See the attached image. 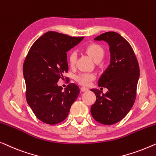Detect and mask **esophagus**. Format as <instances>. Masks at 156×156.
<instances>
[{
	"label": "esophagus",
	"instance_id": "obj_1",
	"mask_svg": "<svg viewBox=\"0 0 156 156\" xmlns=\"http://www.w3.org/2000/svg\"><path fill=\"white\" fill-rule=\"evenodd\" d=\"M80 90H81V91H82V92H87V91L89 90V89L87 88V87H82L80 88Z\"/></svg>",
	"mask_w": 156,
	"mask_h": 156
}]
</instances>
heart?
I'll list each match as a JSON object with an SVG mask.
<instances>
[{
  "label": "heart",
  "instance_id": "1",
  "mask_svg": "<svg viewBox=\"0 0 156 156\" xmlns=\"http://www.w3.org/2000/svg\"><path fill=\"white\" fill-rule=\"evenodd\" d=\"M85 51L87 54L93 59L95 62H99L102 60L103 56H104L105 51L103 48L100 45L98 44H90L85 47ZM76 58H77V53L76 51H71L69 54L68 57V61H69V65L71 66H74L76 62ZM76 80L80 85L87 86L90 84L91 82L95 79V76L92 73H83L78 74L76 76Z\"/></svg>",
  "mask_w": 156,
  "mask_h": 156
}]
</instances>
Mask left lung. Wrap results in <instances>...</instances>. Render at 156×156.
Wrapping results in <instances>:
<instances>
[{
	"instance_id": "obj_1",
	"label": "left lung",
	"mask_w": 156,
	"mask_h": 156,
	"mask_svg": "<svg viewBox=\"0 0 156 156\" xmlns=\"http://www.w3.org/2000/svg\"><path fill=\"white\" fill-rule=\"evenodd\" d=\"M95 40L108 44L110 63L98 80V86L106 87L107 93L101 95L100 90H90L96 95L90 112L95 121L111 125L124 119L133 107L140 76L139 66L130 44L117 32H105Z\"/></svg>"
}]
</instances>
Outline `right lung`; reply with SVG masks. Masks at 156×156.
Returning <instances> with one entry per match:
<instances>
[{
    "label": "right lung",
    "mask_w": 156,
    "mask_h": 156,
    "mask_svg": "<svg viewBox=\"0 0 156 156\" xmlns=\"http://www.w3.org/2000/svg\"><path fill=\"white\" fill-rule=\"evenodd\" d=\"M83 38L47 32L34 41L25 59L26 100L35 116L46 124L63 122L80 93L75 83L62 90L57 82L69 71L66 52Z\"/></svg>",
    "instance_id": "add662e5"
}]
</instances>
